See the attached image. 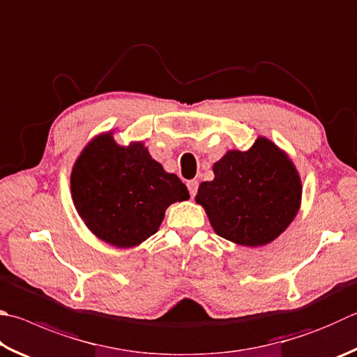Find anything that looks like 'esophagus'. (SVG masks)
<instances>
[{
	"label": "esophagus",
	"mask_w": 357,
	"mask_h": 357,
	"mask_svg": "<svg viewBox=\"0 0 357 357\" xmlns=\"http://www.w3.org/2000/svg\"><path fill=\"white\" fill-rule=\"evenodd\" d=\"M187 189H189V193H190L192 198L195 197L197 192H198V181H197V179L187 181Z\"/></svg>",
	"instance_id": "esophagus-1"
}]
</instances>
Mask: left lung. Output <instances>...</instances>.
Segmentation results:
<instances>
[{"instance_id":"left-lung-1","label":"left lung","mask_w":357,"mask_h":357,"mask_svg":"<svg viewBox=\"0 0 357 357\" xmlns=\"http://www.w3.org/2000/svg\"><path fill=\"white\" fill-rule=\"evenodd\" d=\"M201 183L197 203L220 237L243 246L267 245L295 218L301 181L286 153L259 137L248 151H228Z\"/></svg>"}]
</instances>
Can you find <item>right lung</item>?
<instances>
[{
    "instance_id": "right-lung-1",
    "label": "right lung",
    "mask_w": 357,
    "mask_h": 357,
    "mask_svg": "<svg viewBox=\"0 0 357 357\" xmlns=\"http://www.w3.org/2000/svg\"><path fill=\"white\" fill-rule=\"evenodd\" d=\"M71 197L96 237L129 248L158 232L167 207L189 198V190L176 174L151 159L144 145L120 146L105 134L77 158Z\"/></svg>"
}]
</instances>
